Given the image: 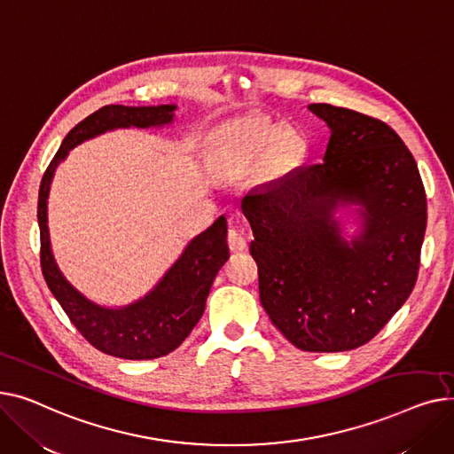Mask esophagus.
<instances>
[{
    "label": "esophagus",
    "mask_w": 454,
    "mask_h": 454,
    "mask_svg": "<svg viewBox=\"0 0 454 454\" xmlns=\"http://www.w3.org/2000/svg\"><path fill=\"white\" fill-rule=\"evenodd\" d=\"M227 244H229V249L234 251V253L247 249L246 236L239 232V231H236V229H229V232H227Z\"/></svg>",
    "instance_id": "obj_1"
}]
</instances>
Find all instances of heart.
<instances>
[{"label":"heart","mask_w":454,"mask_h":454,"mask_svg":"<svg viewBox=\"0 0 454 454\" xmlns=\"http://www.w3.org/2000/svg\"><path fill=\"white\" fill-rule=\"evenodd\" d=\"M286 139V133L270 126L246 122L225 128L210 143V157L216 168L225 172L231 167L249 163L268 152L273 145ZM287 145L282 146L284 152Z\"/></svg>","instance_id":"obj_1"}]
</instances>
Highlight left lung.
Instances as JSON below:
<instances>
[{"label":"left lung","mask_w":454,"mask_h":454,"mask_svg":"<svg viewBox=\"0 0 454 454\" xmlns=\"http://www.w3.org/2000/svg\"><path fill=\"white\" fill-rule=\"evenodd\" d=\"M308 110L330 128L323 163L256 186L242 210L271 323L304 352H346L376 337L412 293L427 200L388 124L332 104ZM339 207L358 223L350 239Z\"/></svg>","instance_id":"obj_1"}]
</instances>
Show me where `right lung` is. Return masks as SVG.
<instances>
[{"label": "right lung", "mask_w": 454, "mask_h": 454, "mask_svg": "<svg viewBox=\"0 0 454 454\" xmlns=\"http://www.w3.org/2000/svg\"><path fill=\"white\" fill-rule=\"evenodd\" d=\"M176 104L104 106L78 122L49 163L38 194L40 260L43 278L74 328L97 350L121 359H155L174 352L203 315L212 282L229 258L227 220L220 216L192 238L153 289L128 306H102L78 291L60 271L51 249L47 200L55 170L69 150L117 128H161L174 122Z\"/></svg>", "instance_id": "1"}]
</instances>
